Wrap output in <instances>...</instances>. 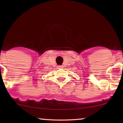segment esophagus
<instances>
[{"label": "esophagus", "instance_id": "1", "mask_svg": "<svg viewBox=\"0 0 123 123\" xmlns=\"http://www.w3.org/2000/svg\"><path fill=\"white\" fill-rule=\"evenodd\" d=\"M63 68V66H62V65H59L58 66V69H62Z\"/></svg>", "mask_w": 123, "mask_h": 123}]
</instances>
